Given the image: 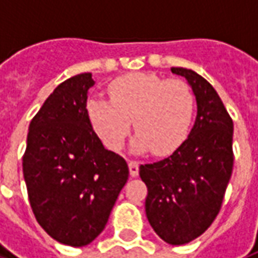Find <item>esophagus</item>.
<instances>
[{"instance_id": "34e87169", "label": "esophagus", "mask_w": 258, "mask_h": 258, "mask_svg": "<svg viewBox=\"0 0 258 258\" xmlns=\"http://www.w3.org/2000/svg\"><path fill=\"white\" fill-rule=\"evenodd\" d=\"M129 173L132 177H138L139 175V163L135 161V160H131L129 161Z\"/></svg>"}]
</instances>
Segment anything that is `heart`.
Wrapping results in <instances>:
<instances>
[{"mask_svg":"<svg viewBox=\"0 0 258 258\" xmlns=\"http://www.w3.org/2000/svg\"><path fill=\"white\" fill-rule=\"evenodd\" d=\"M111 101L92 97L87 115L95 133L111 150L123 146L132 127L138 135L135 152L157 156L175 152L186 139L195 109L194 94L182 80H167L153 73H132L108 85Z\"/></svg>","mask_w":258,"mask_h":258,"instance_id":"obj_1","label":"heart"}]
</instances>
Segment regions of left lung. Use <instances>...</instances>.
Segmentation results:
<instances>
[{
  "label": "left lung",
  "mask_w": 258,
  "mask_h": 258,
  "mask_svg": "<svg viewBox=\"0 0 258 258\" xmlns=\"http://www.w3.org/2000/svg\"><path fill=\"white\" fill-rule=\"evenodd\" d=\"M186 78L197 99V118L175 152L139 174L147 186L146 216L163 240L180 246L197 239L221 211L233 170V120L218 92L192 70L171 67Z\"/></svg>",
  "instance_id": "left-lung-1"
}]
</instances>
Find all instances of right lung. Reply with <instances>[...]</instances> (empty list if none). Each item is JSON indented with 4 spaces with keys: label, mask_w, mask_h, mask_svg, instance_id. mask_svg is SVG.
I'll use <instances>...</instances> for the list:
<instances>
[{
    "label": "right lung",
    "mask_w": 258,
    "mask_h": 258,
    "mask_svg": "<svg viewBox=\"0 0 258 258\" xmlns=\"http://www.w3.org/2000/svg\"><path fill=\"white\" fill-rule=\"evenodd\" d=\"M95 81L83 73L57 85L29 125L22 167L37 223L58 243L90 244L105 227L129 168L106 150L87 115Z\"/></svg>",
    "instance_id": "obj_1"
}]
</instances>
